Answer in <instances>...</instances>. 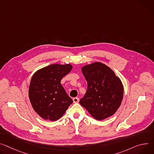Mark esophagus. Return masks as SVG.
<instances>
[{"mask_svg": "<svg viewBox=\"0 0 154 154\" xmlns=\"http://www.w3.org/2000/svg\"><path fill=\"white\" fill-rule=\"evenodd\" d=\"M73 101H74V103H79V97H74L73 98Z\"/></svg>", "mask_w": 154, "mask_h": 154, "instance_id": "34e87169", "label": "esophagus"}]
</instances>
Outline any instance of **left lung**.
Here are the masks:
<instances>
[{"label":"left lung","instance_id":"obj_1","mask_svg":"<svg viewBox=\"0 0 154 154\" xmlns=\"http://www.w3.org/2000/svg\"><path fill=\"white\" fill-rule=\"evenodd\" d=\"M87 83V90L79 103L97 120L114 115L123 97L121 80L109 67L95 62L82 67Z\"/></svg>","mask_w":154,"mask_h":154}]
</instances>
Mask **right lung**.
Segmentation results:
<instances>
[{
    "label": "right lung",
    "mask_w": 154,
    "mask_h": 154,
    "mask_svg": "<svg viewBox=\"0 0 154 154\" xmlns=\"http://www.w3.org/2000/svg\"><path fill=\"white\" fill-rule=\"evenodd\" d=\"M72 68L70 64H53L38 70L32 75L29 87V100L42 119H60L73 103L61 84V79Z\"/></svg>",
    "instance_id": "obj_1"
}]
</instances>
